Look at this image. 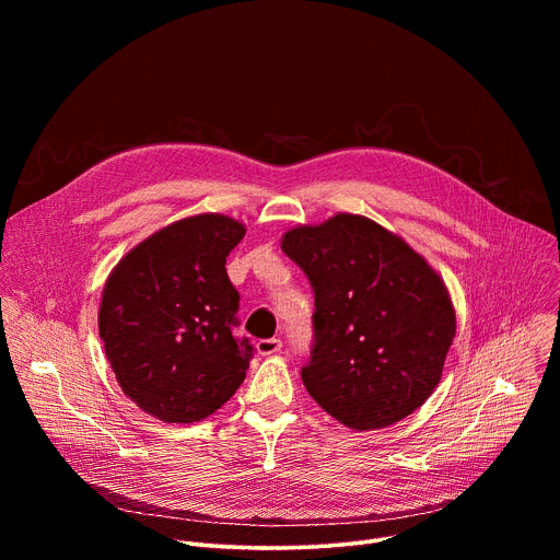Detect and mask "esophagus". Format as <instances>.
Masks as SVG:
<instances>
[{
    "mask_svg": "<svg viewBox=\"0 0 560 560\" xmlns=\"http://www.w3.org/2000/svg\"><path fill=\"white\" fill-rule=\"evenodd\" d=\"M281 339H261L259 343H257V352L261 354V357H270V354H277L279 350H281Z\"/></svg>",
    "mask_w": 560,
    "mask_h": 560,
    "instance_id": "1",
    "label": "esophagus"
}]
</instances>
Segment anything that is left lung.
Masks as SVG:
<instances>
[{"instance_id":"8db88e82","label":"left lung","mask_w":560,"mask_h":560,"mask_svg":"<svg viewBox=\"0 0 560 560\" xmlns=\"http://www.w3.org/2000/svg\"><path fill=\"white\" fill-rule=\"evenodd\" d=\"M281 250L314 290V348L301 370L314 401L361 432L419 410L456 335L441 275L406 238L350 212L290 228Z\"/></svg>"}]
</instances>
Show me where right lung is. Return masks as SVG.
I'll list each match as a JSON object with an SVG mask.
<instances>
[{
    "mask_svg": "<svg viewBox=\"0 0 560 560\" xmlns=\"http://www.w3.org/2000/svg\"><path fill=\"white\" fill-rule=\"evenodd\" d=\"M246 225L219 212L168 223L113 268L100 337L121 392L164 423L217 412L246 378L253 348L232 337L238 292L225 257Z\"/></svg>",
    "mask_w": 560,
    "mask_h": 560,
    "instance_id": "1",
    "label": "right lung"
}]
</instances>
